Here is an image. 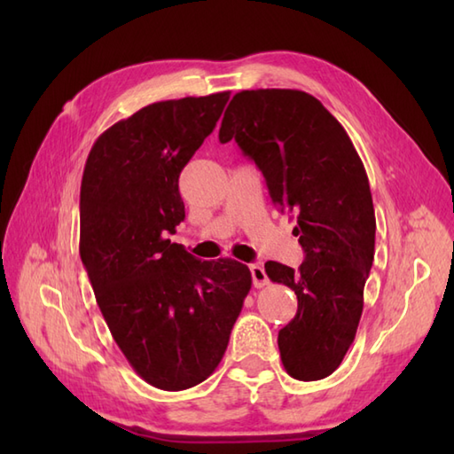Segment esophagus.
Returning a JSON list of instances; mask_svg holds the SVG:
<instances>
[{"instance_id":"34e87169","label":"esophagus","mask_w":454,"mask_h":454,"mask_svg":"<svg viewBox=\"0 0 454 454\" xmlns=\"http://www.w3.org/2000/svg\"><path fill=\"white\" fill-rule=\"evenodd\" d=\"M249 273H252V278H254V286H255V288H262V286L269 285L267 273H265V269H263L262 265H257V263L249 265Z\"/></svg>"}]
</instances>
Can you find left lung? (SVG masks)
Returning a JSON list of instances; mask_svg holds the SVG:
<instances>
[{"label": "left lung", "mask_w": 454, "mask_h": 454, "mask_svg": "<svg viewBox=\"0 0 454 454\" xmlns=\"http://www.w3.org/2000/svg\"><path fill=\"white\" fill-rule=\"evenodd\" d=\"M218 138H234L263 173L275 207L296 216L302 265L265 263L267 277L298 298L277 341L293 379H325L355 340L374 259V207L359 153L333 114L298 90L236 93Z\"/></svg>", "instance_id": "8db88e82"}]
</instances>
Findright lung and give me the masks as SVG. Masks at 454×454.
<instances>
[{
	"mask_svg": "<svg viewBox=\"0 0 454 454\" xmlns=\"http://www.w3.org/2000/svg\"><path fill=\"white\" fill-rule=\"evenodd\" d=\"M230 91L152 103L95 140L80 191V255L113 340L138 376L185 390L212 374L252 288L234 259L173 244L179 173L215 130Z\"/></svg>",
	"mask_w": 454,
	"mask_h": 454,
	"instance_id": "add662e5",
	"label": "right lung"
}]
</instances>
